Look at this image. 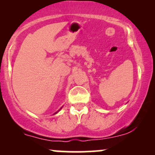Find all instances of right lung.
<instances>
[{
    "label": "right lung",
    "instance_id": "obj_1",
    "mask_svg": "<svg viewBox=\"0 0 155 155\" xmlns=\"http://www.w3.org/2000/svg\"><path fill=\"white\" fill-rule=\"evenodd\" d=\"M61 108H62V107H61V108H60V109H61ZM60 110H58V111H57V112H55V113L54 114H57V113H58V111H60Z\"/></svg>",
    "mask_w": 155,
    "mask_h": 155
}]
</instances>
